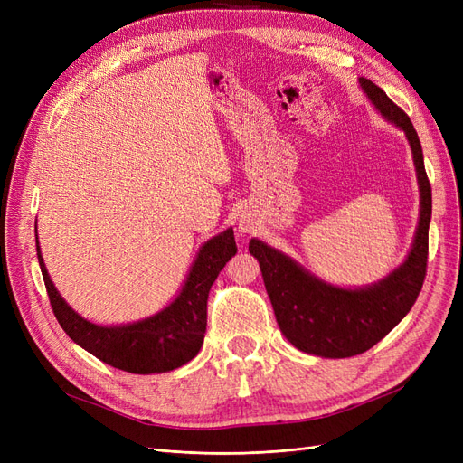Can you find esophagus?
I'll use <instances>...</instances> for the list:
<instances>
[{"instance_id": "obj_1", "label": "esophagus", "mask_w": 463, "mask_h": 463, "mask_svg": "<svg viewBox=\"0 0 463 463\" xmlns=\"http://www.w3.org/2000/svg\"><path fill=\"white\" fill-rule=\"evenodd\" d=\"M241 226H243V230H249V226H247V223H241Z\"/></svg>"}]
</instances>
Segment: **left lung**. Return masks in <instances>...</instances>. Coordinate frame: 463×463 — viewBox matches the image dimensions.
<instances>
[{
  "label": "left lung",
  "instance_id": "left-lung-1",
  "mask_svg": "<svg viewBox=\"0 0 463 463\" xmlns=\"http://www.w3.org/2000/svg\"><path fill=\"white\" fill-rule=\"evenodd\" d=\"M359 82L376 109L400 128L411 145L421 191V216L408 259L374 286L342 289L320 282L289 257L259 240L249 243L250 255L260 264L279 330L301 352L330 359L359 355L381 342L410 313L427 276L432 194L421 143L408 114L381 87L369 79H359Z\"/></svg>",
  "mask_w": 463,
  "mask_h": 463
}]
</instances>
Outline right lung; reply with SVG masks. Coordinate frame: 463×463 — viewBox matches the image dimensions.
I'll return each instance as SVG.
<instances>
[{"label":"right lung","instance_id":"obj_1","mask_svg":"<svg viewBox=\"0 0 463 463\" xmlns=\"http://www.w3.org/2000/svg\"><path fill=\"white\" fill-rule=\"evenodd\" d=\"M36 253L52 311L69 338L111 367L150 374L174 371L199 354L206 332L210 286L237 253V245L233 230H226L206 241L177 299L158 315L125 326H98L79 317L53 288L40 255L38 237Z\"/></svg>","mask_w":463,"mask_h":463}]
</instances>
